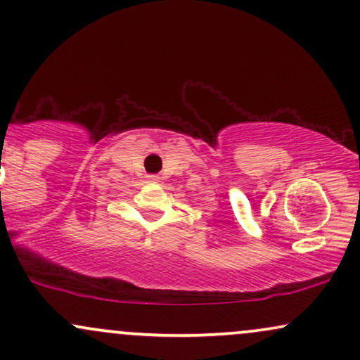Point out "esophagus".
<instances>
[{"label":"esophagus","instance_id":"34e87169","mask_svg":"<svg viewBox=\"0 0 360 360\" xmlns=\"http://www.w3.org/2000/svg\"><path fill=\"white\" fill-rule=\"evenodd\" d=\"M148 181H157V176H148Z\"/></svg>","mask_w":360,"mask_h":360}]
</instances>
